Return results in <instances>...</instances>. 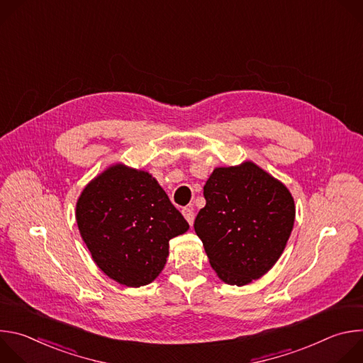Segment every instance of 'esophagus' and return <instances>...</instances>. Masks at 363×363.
<instances>
[{"label": "esophagus", "mask_w": 363, "mask_h": 363, "mask_svg": "<svg viewBox=\"0 0 363 363\" xmlns=\"http://www.w3.org/2000/svg\"><path fill=\"white\" fill-rule=\"evenodd\" d=\"M182 216L189 223V225L194 224V208H192V206H185V208L182 210Z\"/></svg>", "instance_id": "34e87169"}]
</instances>
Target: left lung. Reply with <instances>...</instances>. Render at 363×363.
I'll list each match as a JSON object with an SVG mask.
<instances>
[{
  "instance_id": "8db88e82",
  "label": "left lung",
  "mask_w": 363,
  "mask_h": 363,
  "mask_svg": "<svg viewBox=\"0 0 363 363\" xmlns=\"http://www.w3.org/2000/svg\"><path fill=\"white\" fill-rule=\"evenodd\" d=\"M194 228L227 284L263 277L283 254L296 217L287 186L251 161L216 168L203 185Z\"/></svg>"
}]
</instances>
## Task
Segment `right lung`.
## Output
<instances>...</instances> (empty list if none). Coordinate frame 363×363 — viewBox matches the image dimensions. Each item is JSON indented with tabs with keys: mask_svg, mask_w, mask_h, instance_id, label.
Returning a JSON list of instances; mask_svg holds the SVG:
<instances>
[{
	"mask_svg": "<svg viewBox=\"0 0 363 363\" xmlns=\"http://www.w3.org/2000/svg\"><path fill=\"white\" fill-rule=\"evenodd\" d=\"M76 221L96 266L128 287L157 279L167 264L169 240L189 228L157 179L121 162L84 186Z\"/></svg>",
	"mask_w": 363,
	"mask_h": 363,
	"instance_id": "add662e5",
	"label": "right lung"
}]
</instances>
